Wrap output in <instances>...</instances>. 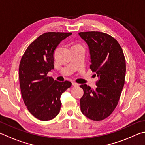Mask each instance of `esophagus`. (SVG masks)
Wrapping results in <instances>:
<instances>
[{
  "mask_svg": "<svg viewBox=\"0 0 145 145\" xmlns=\"http://www.w3.org/2000/svg\"><path fill=\"white\" fill-rule=\"evenodd\" d=\"M72 85L74 86V87H78V86H79V85L78 84V83H75V82H72Z\"/></svg>",
  "mask_w": 145,
  "mask_h": 145,
  "instance_id": "34e87169",
  "label": "esophagus"
}]
</instances>
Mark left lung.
I'll return each instance as SVG.
<instances>
[{
	"mask_svg": "<svg viewBox=\"0 0 145 145\" xmlns=\"http://www.w3.org/2000/svg\"><path fill=\"white\" fill-rule=\"evenodd\" d=\"M89 49L90 69L98 78L94 90L86 84L80 99L82 113L94 121L110 116L117 106L126 72L125 59L120 45L115 38L101 32H80Z\"/></svg>",
	"mask_w": 145,
	"mask_h": 145,
	"instance_id": "8db88e82",
	"label": "left lung"
}]
</instances>
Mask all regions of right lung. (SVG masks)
I'll return each instance as SVG.
<instances>
[{"instance_id":"obj_1","label":"right lung","mask_w":145,"mask_h":145,"mask_svg":"<svg viewBox=\"0 0 145 145\" xmlns=\"http://www.w3.org/2000/svg\"><path fill=\"white\" fill-rule=\"evenodd\" d=\"M71 32H46L30 44L19 66L20 85L28 110L42 121L54 118L60 112V97L72 83L54 80L48 73L54 69V52Z\"/></svg>"}]
</instances>
